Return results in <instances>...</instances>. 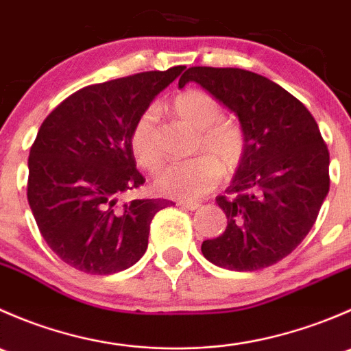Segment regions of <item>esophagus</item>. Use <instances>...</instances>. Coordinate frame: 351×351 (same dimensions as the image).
Instances as JSON below:
<instances>
[{"instance_id": "obj_1", "label": "esophagus", "mask_w": 351, "mask_h": 351, "mask_svg": "<svg viewBox=\"0 0 351 351\" xmlns=\"http://www.w3.org/2000/svg\"><path fill=\"white\" fill-rule=\"evenodd\" d=\"M178 205L182 208H186V210H197L198 207H200V204L198 202H193V200H180Z\"/></svg>"}]
</instances>
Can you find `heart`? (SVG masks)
Instances as JSON below:
<instances>
[{"instance_id":"obj_1","label":"heart","mask_w":351,"mask_h":351,"mask_svg":"<svg viewBox=\"0 0 351 351\" xmlns=\"http://www.w3.org/2000/svg\"><path fill=\"white\" fill-rule=\"evenodd\" d=\"M171 108L183 122L198 130L195 149L205 154L189 161L169 162L156 175L154 185L161 195L189 200L210 192L222 171L231 173L241 165L246 153V137L241 127L222 120L224 108L205 91H182L171 101ZM130 149L136 161L149 171L161 165L154 110H146L136 120L130 132Z\"/></svg>"}]
</instances>
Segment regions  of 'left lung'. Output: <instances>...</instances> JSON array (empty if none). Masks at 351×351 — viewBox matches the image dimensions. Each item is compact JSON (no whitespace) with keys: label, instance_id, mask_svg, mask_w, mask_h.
I'll list each match as a JSON object with an SVG mask.
<instances>
[{"label":"left lung","instance_id":"left-lung-1","mask_svg":"<svg viewBox=\"0 0 351 351\" xmlns=\"http://www.w3.org/2000/svg\"><path fill=\"white\" fill-rule=\"evenodd\" d=\"M200 84L238 117L246 153L219 207L228 228L202 243L210 263L234 271L275 265L316 222L329 192V153L311 112L268 77L238 67H190L178 86Z\"/></svg>","mask_w":351,"mask_h":351}]
</instances>
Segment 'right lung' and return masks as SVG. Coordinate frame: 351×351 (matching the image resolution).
Returning a JSON list of instances; mask_svg holds the SVG:
<instances>
[{
  "label": "right lung",
  "mask_w": 351,
  "mask_h": 351,
  "mask_svg": "<svg viewBox=\"0 0 351 351\" xmlns=\"http://www.w3.org/2000/svg\"><path fill=\"white\" fill-rule=\"evenodd\" d=\"M183 69L91 84L66 98L38 129L28 156V205L42 238L69 267L112 275L146 253L154 214L173 202L122 200L146 182L130 132Z\"/></svg>",
  "instance_id": "1"
}]
</instances>
